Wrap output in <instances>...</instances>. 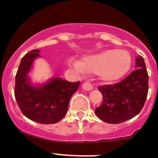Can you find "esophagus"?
Instances as JSON below:
<instances>
[{"mask_svg":"<svg viewBox=\"0 0 158 158\" xmlns=\"http://www.w3.org/2000/svg\"><path fill=\"white\" fill-rule=\"evenodd\" d=\"M82 88H83V90L85 91H91L93 88L92 85L90 83H88V82H85V83H83L82 84Z\"/></svg>","mask_w":158,"mask_h":158,"instance_id":"obj_1","label":"esophagus"}]
</instances>
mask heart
<instances>
[{"label": "heart", "mask_w": 158, "mask_h": 158, "mask_svg": "<svg viewBox=\"0 0 158 158\" xmlns=\"http://www.w3.org/2000/svg\"><path fill=\"white\" fill-rule=\"evenodd\" d=\"M130 54L123 50L106 49L97 54L84 57L74 66L79 70L97 72L101 80L113 82L118 80L127 72L131 67Z\"/></svg>", "instance_id": "obj_1"}]
</instances>
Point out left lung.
<instances>
[{
  "mask_svg": "<svg viewBox=\"0 0 158 158\" xmlns=\"http://www.w3.org/2000/svg\"><path fill=\"white\" fill-rule=\"evenodd\" d=\"M135 67L119 83L98 88L103 102L95 113L102 121L121 123L136 116L143 109L148 91V75L143 57H136Z\"/></svg>",
  "mask_w": 158,
  "mask_h": 158,
  "instance_id": "1",
  "label": "left lung"
}]
</instances>
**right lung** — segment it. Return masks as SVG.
Segmentation results:
<instances>
[{"label":"right lung","instance_id":"1","mask_svg":"<svg viewBox=\"0 0 158 158\" xmlns=\"http://www.w3.org/2000/svg\"><path fill=\"white\" fill-rule=\"evenodd\" d=\"M39 50H31L21 60L15 77V96L22 113L32 121L52 124L66 114L70 97L79 88L80 82H68L60 78L52 79L41 86H32L27 73Z\"/></svg>","mask_w":158,"mask_h":158}]
</instances>
